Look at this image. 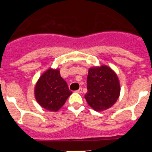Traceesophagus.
I'll list each match as a JSON object with an SVG mask.
<instances>
[{
	"label": "esophagus",
	"mask_w": 152,
	"mask_h": 152,
	"mask_svg": "<svg viewBox=\"0 0 152 152\" xmlns=\"http://www.w3.org/2000/svg\"><path fill=\"white\" fill-rule=\"evenodd\" d=\"M76 93H82V88H80V89H79V90H76Z\"/></svg>",
	"instance_id": "34e87169"
}]
</instances>
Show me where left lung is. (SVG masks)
<instances>
[{"instance_id": "obj_1", "label": "left lung", "mask_w": 152, "mask_h": 152, "mask_svg": "<svg viewBox=\"0 0 152 152\" xmlns=\"http://www.w3.org/2000/svg\"><path fill=\"white\" fill-rule=\"evenodd\" d=\"M85 98L90 107L97 112L113 107L118 99L121 86L115 72L107 65L90 67Z\"/></svg>"}]
</instances>
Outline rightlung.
Segmentation results:
<instances>
[{
	"label": "right lung",
	"mask_w": 152,
	"mask_h": 152,
	"mask_svg": "<svg viewBox=\"0 0 152 152\" xmlns=\"http://www.w3.org/2000/svg\"><path fill=\"white\" fill-rule=\"evenodd\" d=\"M72 92L61 77L59 69L50 67L45 70L34 87L35 99L42 108L56 112L64 104Z\"/></svg>",
	"instance_id": "right-lung-1"
}]
</instances>
